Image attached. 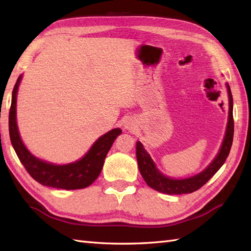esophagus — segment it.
<instances>
[{
  "label": "esophagus",
  "instance_id": "obj_1",
  "mask_svg": "<svg viewBox=\"0 0 251 251\" xmlns=\"http://www.w3.org/2000/svg\"><path fill=\"white\" fill-rule=\"evenodd\" d=\"M131 126H132V125H131V123H129V122H127L126 124H125V127H126L127 129H128V128L130 129V128H131Z\"/></svg>",
  "mask_w": 251,
  "mask_h": 251
}]
</instances>
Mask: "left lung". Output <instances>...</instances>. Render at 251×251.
I'll use <instances>...</instances> for the list:
<instances>
[{"label":"left lung","instance_id":"obj_1","mask_svg":"<svg viewBox=\"0 0 251 251\" xmlns=\"http://www.w3.org/2000/svg\"><path fill=\"white\" fill-rule=\"evenodd\" d=\"M227 93H228V101H230V112H228V122L226 127V132L225 140H223L221 150L218 154V156L215 158L209 166H208L204 172L191 177L188 179L176 180L168 177H165L164 175L158 172L155 165H154L152 158L150 156L142 143L140 141L136 142V155L138 166H139L140 174L142 178L145 179L147 184L150 188L156 190L164 194L170 195H179V194H186L192 193V192L197 191L201 189L202 185L208 182L212 176H214L221 166L230 154L231 147L233 143V136H234V120H233V97L230 86L226 84Z\"/></svg>","mask_w":251,"mask_h":251}]
</instances>
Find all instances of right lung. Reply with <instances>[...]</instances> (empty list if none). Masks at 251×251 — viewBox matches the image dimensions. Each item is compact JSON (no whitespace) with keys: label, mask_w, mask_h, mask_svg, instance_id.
Listing matches in <instances>:
<instances>
[{"label":"right lung","mask_w":251,"mask_h":251,"mask_svg":"<svg viewBox=\"0 0 251 251\" xmlns=\"http://www.w3.org/2000/svg\"><path fill=\"white\" fill-rule=\"evenodd\" d=\"M20 79L21 76L18 77L13 89L12 104H10L8 117L10 141L19 161L31 177L43 185L65 190L87 188L98 178L106 154L113 145L115 138L122 134V130L115 128L101 136L90 148L86 155L75 163L57 166L54 164L40 161L39 158L32 155L24 146L18 132L17 123H16V97H17Z\"/></svg>","instance_id":"right-lung-1"}]
</instances>
